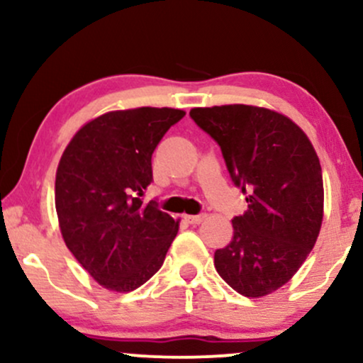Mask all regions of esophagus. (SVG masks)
Listing matches in <instances>:
<instances>
[{
    "instance_id": "obj_1",
    "label": "esophagus",
    "mask_w": 363,
    "mask_h": 363,
    "mask_svg": "<svg viewBox=\"0 0 363 363\" xmlns=\"http://www.w3.org/2000/svg\"><path fill=\"white\" fill-rule=\"evenodd\" d=\"M184 218H186V222H187V223H193V225H196V223H201L203 220L206 218V215H205V213H199V215H186Z\"/></svg>"
}]
</instances>
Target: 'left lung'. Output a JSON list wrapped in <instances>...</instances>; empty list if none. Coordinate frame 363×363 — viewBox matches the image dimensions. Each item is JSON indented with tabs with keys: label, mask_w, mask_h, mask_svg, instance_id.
<instances>
[{
	"label": "left lung",
	"mask_w": 363,
	"mask_h": 363,
	"mask_svg": "<svg viewBox=\"0 0 363 363\" xmlns=\"http://www.w3.org/2000/svg\"><path fill=\"white\" fill-rule=\"evenodd\" d=\"M191 119L218 143L232 182L247 194L230 244L215 251L220 277L244 297H262L297 273L323 223V170L306 133L262 107H196Z\"/></svg>",
	"instance_id": "obj_1"
}]
</instances>
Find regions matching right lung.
<instances>
[{"label":"right lung","mask_w":363,"mask_h":363,"mask_svg":"<svg viewBox=\"0 0 363 363\" xmlns=\"http://www.w3.org/2000/svg\"><path fill=\"white\" fill-rule=\"evenodd\" d=\"M184 116L169 107L107 112L86 123L62 153L56 172L62 239L106 289L143 285L177 235L179 222L141 196L153 181V150Z\"/></svg>","instance_id":"1"}]
</instances>
